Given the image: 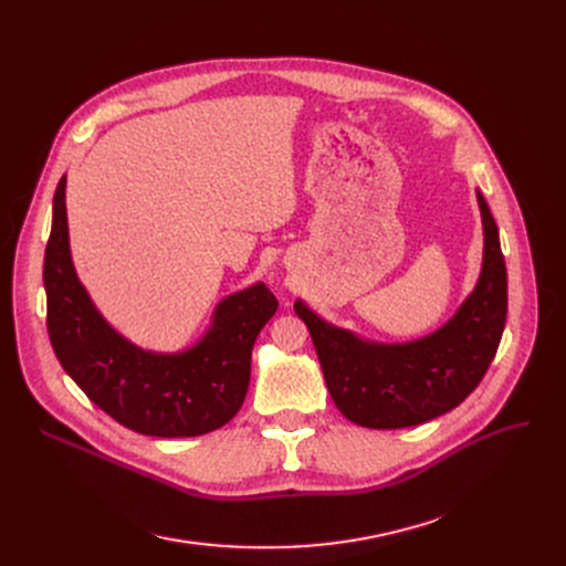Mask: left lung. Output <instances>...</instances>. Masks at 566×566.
<instances>
[{
  "instance_id": "obj_1",
  "label": "left lung",
  "mask_w": 566,
  "mask_h": 566,
  "mask_svg": "<svg viewBox=\"0 0 566 566\" xmlns=\"http://www.w3.org/2000/svg\"><path fill=\"white\" fill-rule=\"evenodd\" d=\"M484 261L478 286L436 333L408 344H376L335 328L303 301L293 310L312 335L328 392L346 420L403 429L457 408L484 378L507 321V268L497 224L478 190Z\"/></svg>"
}]
</instances>
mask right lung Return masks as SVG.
Wrapping results in <instances>:
<instances>
[{"label":"right lung","instance_id":"obj_1","mask_svg":"<svg viewBox=\"0 0 566 566\" xmlns=\"http://www.w3.org/2000/svg\"><path fill=\"white\" fill-rule=\"evenodd\" d=\"M43 284L48 335L80 390L118 424L156 438H190L224 427L243 406L252 346L277 312L263 282L224 298L208 333L188 350L151 353L101 316L80 284L69 245L66 176L52 201Z\"/></svg>","mask_w":566,"mask_h":566}]
</instances>
